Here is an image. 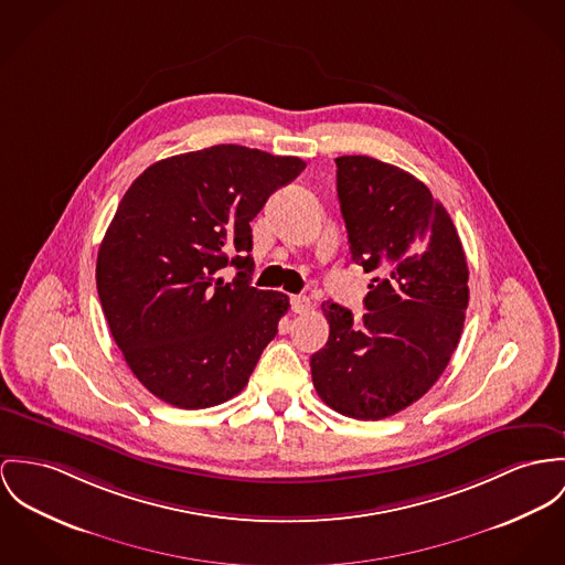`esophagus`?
<instances>
[{"label":"esophagus","mask_w":565,"mask_h":565,"mask_svg":"<svg viewBox=\"0 0 565 565\" xmlns=\"http://www.w3.org/2000/svg\"><path fill=\"white\" fill-rule=\"evenodd\" d=\"M290 305H292V311H295V313H305V311L311 309V301H309L307 297H301V295L290 297Z\"/></svg>","instance_id":"esophagus-1"}]
</instances>
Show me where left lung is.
Segmentation results:
<instances>
[{
	"instance_id": "8db88e82",
	"label": "left lung",
	"mask_w": 565,
	"mask_h": 565,
	"mask_svg": "<svg viewBox=\"0 0 565 565\" xmlns=\"http://www.w3.org/2000/svg\"><path fill=\"white\" fill-rule=\"evenodd\" d=\"M338 198L352 262L374 273L365 313L324 301L329 340L311 354L322 402L385 419L430 390L458 347L469 266L456 225L415 175L372 157H338Z\"/></svg>"
}]
</instances>
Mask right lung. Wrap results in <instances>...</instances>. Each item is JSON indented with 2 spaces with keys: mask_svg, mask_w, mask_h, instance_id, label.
Masks as SVG:
<instances>
[{
  "mask_svg": "<svg viewBox=\"0 0 565 565\" xmlns=\"http://www.w3.org/2000/svg\"><path fill=\"white\" fill-rule=\"evenodd\" d=\"M305 170L299 157L218 143L135 178L96 260V288L130 372L178 408H209L247 385L290 301L254 288L252 221ZM234 265L225 282L217 270Z\"/></svg>",
  "mask_w": 565,
  "mask_h": 565,
  "instance_id": "add662e5",
  "label": "right lung"
}]
</instances>
